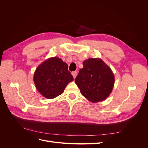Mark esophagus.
Instances as JSON below:
<instances>
[{
  "mask_svg": "<svg viewBox=\"0 0 148 148\" xmlns=\"http://www.w3.org/2000/svg\"><path fill=\"white\" fill-rule=\"evenodd\" d=\"M72 75H73V77H74V79H75V77H76V76H77V71H74V72H73V73H72Z\"/></svg>",
  "mask_w": 148,
  "mask_h": 148,
  "instance_id": "34e87169",
  "label": "esophagus"
}]
</instances>
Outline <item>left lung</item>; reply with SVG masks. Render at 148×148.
I'll return each mask as SVG.
<instances>
[{
	"instance_id": "1",
	"label": "left lung",
	"mask_w": 148,
	"mask_h": 148,
	"mask_svg": "<svg viewBox=\"0 0 148 148\" xmlns=\"http://www.w3.org/2000/svg\"><path fill=\"white\" fill-rule=\"evenodd\" d=\"M75 82L82 95L92 103L106 99L112 92L114 75L112 70L101 58L83 61Z\"/></svg>"
}]
</instances>
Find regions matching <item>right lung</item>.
<instances>
[{"mask_svg":"<svg viewBox=\"0 0 148 148\" xmlns=\"http://www.w3.org/2000/svg\"><path fill=\"white\" fill-rule=\"evenodd\" d=\"M68 65L58 57L49 58L39 65L34 75L36 89L44 97L53 99L64 92L74 79Z\"/></svg>","mask_w":148,"mask_h":148,"instance_id":"right-lung-1","label":"right lung"}]
</instances>
